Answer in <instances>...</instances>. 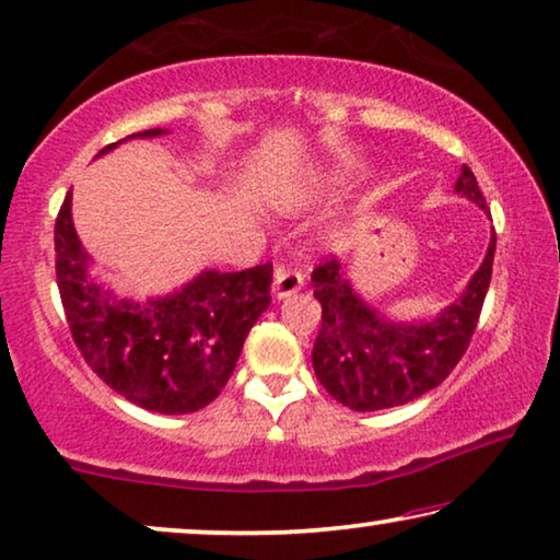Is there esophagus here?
I'll return each instance as SVG.
<instances>
[{"label":"esophagus","instance_id":"34e87169","mask_svg":"<svg viewBox=\"0 0 560 560\" xmlns=\"http://www.w3.org/2000/svg\"><path fill=\"white\" fill-rule=\"evenodd\" d=\"M305 285V278L303 272L285 268V265H280L278 270H275V280H272V292L275 298L282 300V298H290L295 295V292Z\"/></svg>","mask_w":560,"mask_h":560}]
</instances>
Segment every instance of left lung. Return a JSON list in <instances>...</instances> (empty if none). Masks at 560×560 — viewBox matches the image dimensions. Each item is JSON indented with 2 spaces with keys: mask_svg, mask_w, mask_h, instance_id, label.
Listing matches in <instances>:
<instances>
[{
  "mask_svg": "<svg viewBox=\"0 0 560 560\" xmlns=\"http://www.w3.org/2000/svg\"><path fill=\"white\" fill-rule=\"evenodd\" d=\"M455 192L488 210L476 175L466 165ZM493 255L495 232L466 292L428 323L388 320L363 303L338 260L317 265L313 288L323 305V323L313 346V368L323 388L350 410L365 412L406 406L441 385L466 355L476 332L493 272Z\"/></svg>",
  "mask_w": 560,
  "mask_h": 560,
  "instance_id": "left-lung-1",
  "label": "left lung"
}]
</instances>
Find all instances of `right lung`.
<instances>
[{"label":"right lung","instance_id":"add662e5","mask_svg":"<svg viewBox=\"0 0 560 560\" xmlns=\"http://www.w3.org/2000/svg\"><path fill=\"white\" fill-rule=\"evenodd\" d=\"M162 132L158 127L125 140ZM55 255L59 298L82 358L122 398L165 416H185L218 398L247 332L270 305V262L240 272L205 270L183 290L142 305L117 300L88 275L90 257L72 225V192L55 222Z\"/></svg>","mask_w":560,"mask_h":560}]
</instances>
